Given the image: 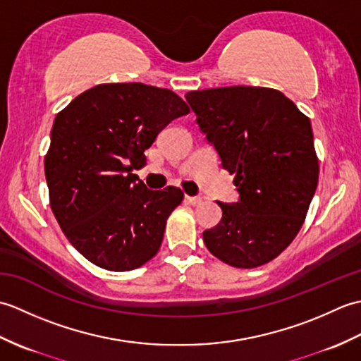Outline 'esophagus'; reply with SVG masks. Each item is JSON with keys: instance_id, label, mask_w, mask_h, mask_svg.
Segmentation results:
<instances>
[{"instance_id": "obj_1", "label": "esophagus", "mask_w": 361, "mask_h": 361, "mask_svg": "<svg viewBox=\"0 0 361 361\" xmlns=\"http://www.w3.org/2000/svg\"><path fill=\"white\" fill-rule=\"evenodd\" d=\"M188 202L192 204V206H198V204H202V198L200 197H188Z\"/></svg>"}]
</instances>
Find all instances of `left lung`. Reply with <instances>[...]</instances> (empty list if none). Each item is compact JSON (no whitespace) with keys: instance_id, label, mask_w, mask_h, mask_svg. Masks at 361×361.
Instances as JSON below:
<instances>
[{"instance_id":"obj_1","label":"left lung","mask_w":361,"mask_h":361,"mask_svg":"<svg viewBox=\"0 0 361 361\" xmlns=\"http://www.w3.org/2000/svg\"><path fill=\"white\" fill-rule=\"evenodd\" d=\"M186 101L240 194L219 202L224 217L203 233L206 248L235 268L270 262L293 242L318 186L310 119L264 87L189 91Z\"/></svg>"}]
</instances>
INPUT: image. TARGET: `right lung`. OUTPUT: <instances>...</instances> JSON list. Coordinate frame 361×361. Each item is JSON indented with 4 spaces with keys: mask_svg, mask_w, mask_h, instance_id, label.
Instances as JSON below:
<instances>
[{
    "mask_svg": "<svg viewBox=\"0 0 361 361\" xmlns=\"http://www.w3.org/2000/svg\"><path fill=\"white\" fill-rule=\"evenodd\" d=\"M189 113L171 90L101 83L57 113L44 157L49 204L66 239L91 264L130 271L157 255L183 190H150L133 173L172 119Z\"/></svg>",
    "mask_w": 361,
    "mask_h": 361,
    "instance_id": "add662e5",
    "label": "right lung"
}]
</instances>
